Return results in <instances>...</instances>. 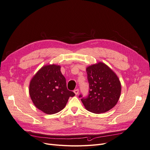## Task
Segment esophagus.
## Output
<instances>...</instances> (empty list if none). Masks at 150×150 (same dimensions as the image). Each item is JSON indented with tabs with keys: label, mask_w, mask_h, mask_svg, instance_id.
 Wrapping results in <instances>:
<instances>
[{
	"label": "esophagus",
	"mask_w": 150,
	"mask_h": 150,
	"mask_svg": "<svg viewBox=\"0 0 150 150\" xmlns=\"http://www.w3.org/2000/svg\"><path fill=\"white\" fill-rule=\"evenodd\" d=\"M74 93H75V95H78V93H79V90H78V89H75V90L74 91Z\"/></svg>",
	"instance_id": "1"
}]
</instances>
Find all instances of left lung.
<instances>
[{
  "instance_id": "8db88e82",
  "label": "left lung",
  "mask_w": 150,
  "mask_h": 150,
  "mask_svg": "<svg viewBox=\"0 0 150 150\" xmlns=\"http://www.w3.org/2000/svg\"><path fill=\"white\" fill-rule=\"evenodd\" d=\"M89 84L88 96L79 97L88 111L104 113L114 108L121 93V84L117 75L104 63L100 62L86 68Z\"/></svg>"
}]
</instances>
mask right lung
Masks as SVG:
<instances>
[{
	"label": "right lung",
	"instance_id": "add662e5",
	"mask_svg": "<svg viewBox=\"0 0 150 150\" xmlns=\"http://www.w3.org/2000/svg\"><path fill=\"white\" fill-rule=\"evenodd\" d=\"M61 67L52 64L43 66L31 80L30 98L35 106L47 114L57 113L64 109L70 97L75 94L67 88Z\"/></svg>",
	"mask_w": 150,
	"mask_h": 150
}]
</instances>
